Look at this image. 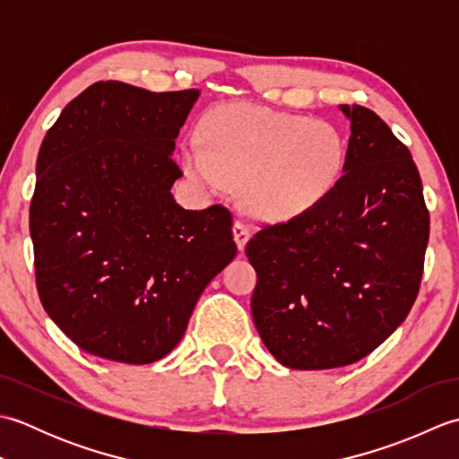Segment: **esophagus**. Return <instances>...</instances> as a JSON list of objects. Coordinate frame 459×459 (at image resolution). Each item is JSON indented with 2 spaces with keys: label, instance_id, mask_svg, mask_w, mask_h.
<instances>
[{
  "label": "esophagus",
  "instance_id": "obj_1",
  "mask_svg": "<svg viewBox=\"0 0 459 459\" xmlns=\"http://www.w3.org/2000/svg\"><path fill=\"white\" fill-rule=\"evenodd\" d=\"M232 235H235V242H237L238 250H245L247 242H248V238H250L248 224L242 222V221H237L235 224H232Z\"/></svg>",
  "mask_w": 459,
  "mask_h": 459
}]
</instances>
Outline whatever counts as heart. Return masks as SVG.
I'll list each match as a JSON object with an SVG mask.
<instances>
[{"label":"heart","instance_id":"b5f03b06","mask_svg":"<svg viewBox=\"0 0 459 459\" xmlns=\"http://www.w3.org/2000/svg\"><path fill=\"white\" fill-rule=\"evenodd\" d=\"M189 178L211 191L245 183L256 217L304 214L333 191L345 165V142L333 124L252 104H229L203 122V142L183 148Z\"/></svg>","mask_w":459,"mask_h":459}]
</instances>
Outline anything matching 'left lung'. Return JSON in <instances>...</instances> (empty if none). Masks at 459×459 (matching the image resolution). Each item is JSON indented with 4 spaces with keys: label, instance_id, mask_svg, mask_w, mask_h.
<instances>
[{
    "label": "left lung",
    "instance_id": "left-lung-1",
    "mask_svg": "<svg viewBox=\"0 0 459 459\" xmlns=\"http://www.w3.org/2000/svg\"><path fill=\"white\" fill-rule=\"evenodd\" d=\"M351 120L343 175L324 201L248 240L252 319L298 370L357 363L406 319L430 237L422 179L406 145L365 106Z\"/></svg>",
    "mask_w": 459,
    "mask_h": 459
}]
</instances>
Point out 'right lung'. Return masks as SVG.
Listing matches in <instances>:
<instances>
[{
	"label": "right lung",
	"mask_w": 459,
	"mask_h": 459,
	"mask_svg": "<svg viewBox=\"0 0 459 459\" xmlns=\"http://www.w3.org/2000/svg\"><path fill=\"white\" fill-rule=\"evenodd\" d=\"M197 89L100 81L65 106L29 209L41 304L82 351L128 365L179 343L203 290L237 256L222 204L187 211L171 160Z\"/></svg>",
	"instance_id": "add662e5"
}]
</instances>
